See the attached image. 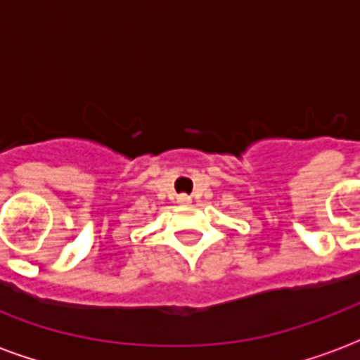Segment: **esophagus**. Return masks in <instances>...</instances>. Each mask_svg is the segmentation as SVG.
Masks as SVG:
<instances>
[{
    "mask_svg": "<svg viewBox=\"0 0 360 360\" xmlns=\"http://www.w3.org/2000/svg\"><path fill=\"white\" fill-rule=\"evenodd\" d=\"M181 202H188V196H179Z\"/></svg>",
    "mask_w": 360,
    "mask_h": 360,
    "instance_id": "1",
    "label": "esophagus"
}]
</instances>
